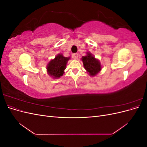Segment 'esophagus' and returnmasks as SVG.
Instances as JSON below:
<instances>
[{"label": "esophagus", "mask_w": 147, "mask_h": 147, "mask_svg": "<svg viewBox=\"0 0 147 147\" xmlns=\"http://www.w3.org/2000/svg\"><path fill=\"white\" fill-rule=\"evenodd\" d=\"M78 57V55L77 54V53H75V54L73 55V58L74 59H77Z\"/></svg>", "instance_id": "esophagus-1"}]
</instances>
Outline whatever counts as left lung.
<instances>
[{
    "label": "left lung",
    "instance_id": "1",
    "mask_svg": "<svg viewBox=\"0 0 147 147\" xmlns=\"http://www.w3.org/2000/svg\"><path fill=\"white\" fill-rule=\"evenodd\" d=\"M83 63L84 68L91 77L98 74L102 69V65L98 59H96L90 52H86V55L81 58Z\"/></svg>",
    "mask_w": 147,
    "mask_h": 147
}]
</instances>
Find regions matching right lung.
<instances>
[{"instance_id": "right-lung-1", "label": "right lung", "mask_w": 147, "mask_h": 147, "mask_svg": "<svg viewBox=\"0 0 147 147\" xmlns=\"http://www.w3.org/2000/svg\"><path fill=\"white\" fill-rule=\"evenodd\" d=\"M70 57H64L63 54L57 55L54 59H51L47 65L48 74L53 78H59L63 76L64 70Z\"/></svg>"}]
</instances>
